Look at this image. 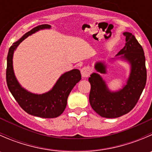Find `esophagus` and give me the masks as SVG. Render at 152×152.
I'll return each instance as SVG.
<instances>
[{
  "mask_svg": "<svg viewBox=\"0 0 152 152\" xmlns=\"http://www.w3.org/2000/svg\"><path fill=\"white\" fill-rule=\"evenodd\" d=\"M81 74L83 78H87L90 74V70L89 67H85L81 70Z\"/></svg>",
  "mask_w": 152,
  "mask_h": 152,
  "instance_id": "obj_1",
  "label": "esophagus"
}]
</instances>
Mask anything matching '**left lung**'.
I'll return each instance as SVG.
<instances>
[{
    "mask_svg": "<svg viewBox=\"0 0 152 152\" xmlns=\"http://www.w3.org/2000/svg\"><path fill=\"white\" fill-rule=\"evenodd\" d=\"M126 44L117 56L128 61L131 71L126 85L121 90L111 92L99 73L90 75L89 101L96 113L107 118H118L129 113L138 102L146 83V68L143 49L135 37L129 32H124ZM95 68L101 73H106V65L103 62H96Z\"/></svg>",
    "mask_w": 152,
    "mask_h": 152,
    "instance_id": "obj_1",
    "label": "left lung"
}]
</instances>
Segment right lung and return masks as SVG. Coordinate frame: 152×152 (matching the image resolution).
<instances>
[{
  "mask_svg": "<svg viewBox=\"0 0 152 152\" xmlns=\"http://www.w3.org/2000/svg\"><path fill=\"white\" fill-rule=\"evenodd\" d=\"M48 24L37 26L26 33L19 40L14 42L7 56V83L13 97L21 108L31 115L45 118H53L60 115L67 106V100L72 89L81 80L78 69L66 72L59 77L53 88L43 94H34L21 87L13 70V53L17 47L29 35L44 28H50Z\"/></svg>",
  "mask_w": 152,
  "mask_h": 152,
  "instance_id": "obj_1",
  "label": "right lung"
}]
</instances>
